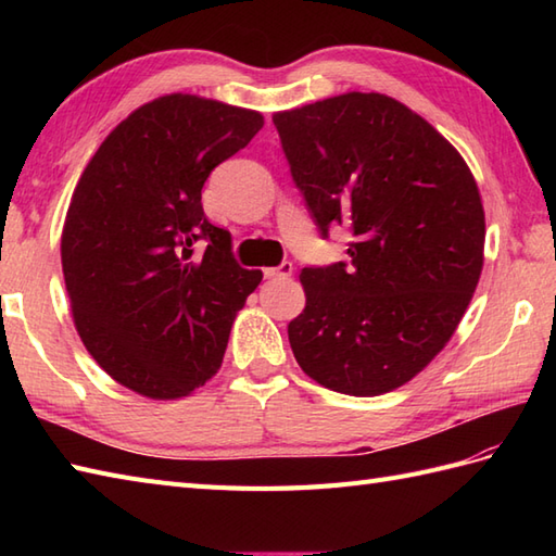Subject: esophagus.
<instances>
[{"instance_id": "1", "label": "esophagus", "mask_w": 556, "mask_h": 556, "mask_svg": "<svg viewBox=\"0 0 556 556\" xmlns=\"http://www.w3.org/2000/svg\"><path fill=\"white\" fill-rule=\"evenodd\" d=\"M293 275V265L291 263H281L279 267H267L265 277L267 279H287Z\"/></svg>"}]
</instances>
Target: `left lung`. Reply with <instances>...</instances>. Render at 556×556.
Masks as SVG:
<instances>
[{
    "label": "left lung",
    "mask_w": 556,
    "mask_h": 556,
    "mask_svg": "<svg viewBox=\"0 0 556 556\" xmlns=\"http://www.w3.org/2000/svg\"><path fill=\"white\" fill-rule=\"evenodd\" d=\"M271 122L323 239L337 224L353 231L349 263L301 269L293 356L332 392H392L446 346L473 299L485 260L473 174L434 126L380 92Z\"/></svg>",
    "instance_id": "obj_1"
}]
</instances>
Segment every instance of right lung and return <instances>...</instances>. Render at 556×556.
I'll return each mask as SVG.
<instances>
[{
	"label": "right lung",
	"instance_id": "1",
	"mask_svg": "<svg viewBox=\"0 0 556 556\" xmlns=\"http://www.w3.org/2000/svg\"><path fill=\"white\" fill-rule=\"evenodd\" d=\"M260 112L172 92L131 112L83 169L62 231L74 325L112 380L181 399L219 370L263 271L210 224L203 186L263 128Z\"/></svg>",
	"mask_w": 556,
	"mask_h": 556
}]
</instances>
